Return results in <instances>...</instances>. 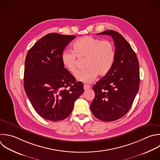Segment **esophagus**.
I'll list each match as a JSON object with an SVG mask.
<instances>
[{
	"label": "esophagus",
	"instance_id": "1",
	"mask_svg": "<svg viewBox=\"0 0 160 160\" xmlns=\"http://www.w3.org/2000/svg\"><path fill=\"white\" fill-rule=\"evenodd\" d=\"M89 88H90V86H89V85H87V84H84V89L85 91L89 89Z\"/></svg>",
	"mask_w": 160,
	"mask_h": 160
}]
</instances>
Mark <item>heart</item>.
Masks as SVG:
<instances>
[{
  "instance_id": "heart-1",
  "label": "heart",
  "mask_w": 160,
  "mask_h": 160,
  "mask_svg": "<svg viewBox=\"0 0 160 160\" xmlns=\"http://www.w3.org/2000/svg\"><path fill=\"white\" fill-rule=\"evenodd\" d=\"M73 51H65L61 54V61L64 67L72 74L78 72L77 58H86V68L76 76L78 81L84 83L93 82L99 74L106 75L112 69L116 56L112 42L102 41L91 36L82 37L74 42Z\"/></svg>"
}]
</instances>
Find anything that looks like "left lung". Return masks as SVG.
<instances>
[{"mask_svg":"<svg viewBox=\"0 0 160 160\" xmlns=\"http://www.w3.org/2000/svg\"><path fill=\"white\" fill-rule=\"evenodd\" d=\"M98 34L112 37L116 56L111 71L93 86L95 97L90 108L96 118L113 121L124 116L132 104L139 90V62L136 53L119 33L107 30Z\"/></svg>","mask_w":160,"mask_h":160,"instance_id":"8db88e82","label":"left lung"}]
</instances>
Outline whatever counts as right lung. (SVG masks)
I'll return each mask as SVG.
<instances>
[{
	"label": "right lung",
	"mask_w": 160,
	"mask_h": 160,
	"mask_svg": "<svg viewBox=\"0 0 160 160\" xmlns=\"http://www.w3.org/2000/svg\"><path fill=\"white\" fill-rule=\"evenodd\" d=\"M76 37L50 33L28 52L24 86L35 111L45 119L58 121L68 118L76 100L84 92L83 84L64 68L61 54Z\"/></svg>",
	"instance_id": "right-lung-1"
}]
</instances>
